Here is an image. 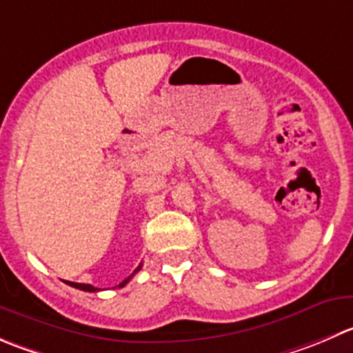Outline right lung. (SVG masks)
I'll use <instances>...</instances> for the list:
<instances>
[{"label": "right lung", "mask_w": 353, "mask_h": 353, "mask_svg": "<svg viewBox=\"0 0 353 353\" xmlns=\"http://www.w3.org/2000/svg\"><path fill=\"white\" fill-rule=\"evenodd\" d=\"M141 265H143V263H139L138 268H136V271H134V272H132V274H131V276H129V278H128V279H124V281H122V283H121V285H119V288H122V286H125V285H128V283H129V281H131V278H132V276H134V274H136V272H138V271H139V269H141ZM65 283H67V285H68V286H72V288H77V290H82V292H91V293H94V292H100V290H98V288H94V286H91V285H82V283H72V281H65Z\"/></svg>", "instance_id": "1"}]
</instances>
